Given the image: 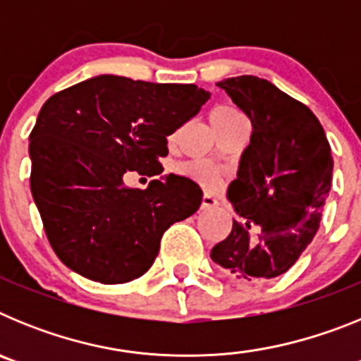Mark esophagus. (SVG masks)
Segmentation results:
<instances>
[{"label":"esophagus","mask_w":361,"mask_h":361,"mask_svg":"<svg viewBox=\"0 0 361 361\" xmlns=\"http://www.w3.org/2000/svg\"><path fill=\"white\" fill-rule=\"evenodd\" d=\"M216 206H219V200H216L215 197L208 195V193L202 197V202H200V208L202 209H212V208H216Z\"/></svg>","instance_id":"1"}]
</instances>
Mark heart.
Instances as JSON below:
<instances>
[{
    "mask_svg": "<svg viewBox=\"0 0 361 361\" xmlns=\"http://www.w3.org/2000/svg\"><path fill=\"white\" fill-rule=\"evenodd\" d=\"M240 117H244V114H242L238 108L231 106V104H219V106L213 108L212 114H209L213 128L231 123V121L235 119H240ZM178 170H180L183 175H186V177H191L193 180L202 184L204 188L213 190V188L219 186V175H216L209 166L202 164V162H186V164L180 166Z\"/></svg>",
    "mask_w": 361,
    "mask_h": 361,
    "instance_id": "b5f03b06",
    "label": "heart"
}]
</instances>
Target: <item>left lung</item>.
I'll list each match as a JSON object with an SVG mask.
<instances>
[{
    "mask_svg": "<svg viewBox=\"0 0 361 361\" xmlns=\"http://www.w3.org/2000/svg\"><path fill=\"white\" fill-rule=\"evenodd\" d=\"M216 85L250 117L253 132L228 188L237 219L212 260L237 279H275L320 228L333 180L329 141L305 104L266 79L240 75Z\"/></svg>",
    "mask_w": 361,
    "mask_h": 361,
    "instance_id": "8db88e82",
    "label": "left lung"
}]
</instances>
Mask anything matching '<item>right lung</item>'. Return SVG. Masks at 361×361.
Returning <instances> with one entry per match:
<instances>
[{
	"label": "right lung",
	"mask_w": 361,
	"mask_h": 361,
	"mask_svg": "<svg viewBox=\"0 0 361 361\" xmlns=\"http://www.w3.org/2000/svg\"><path fill=\"white\" fill-rule=\"evenodd\" d=\"M209 92L97 75L57 92L30 133V190L52 250L66 267L101 283H124L152 267L164 231L199 209L202 190L166 175L146 190L128 171L161 175L168 141Z\"/></svg>",
	"instance_id": "obj_1"
}]
</instances>
